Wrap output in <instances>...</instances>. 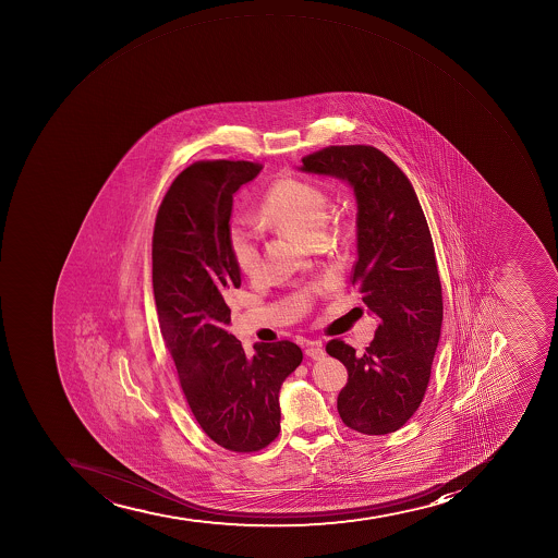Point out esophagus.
I'll return each mask as SVG.
<instances>
[{
    "mask_svg": "<svg viewBox=\"0 0 558 558\" xmlns=\"http://www.w3.org/2000/svg\"><path fill=\"white\" fill-rule=\"evenodd\" d=\"M305 355L311 356L314 361H319L325 356V350H323V344L317 341H311L306 344Z\"/></svg>",
    "mask_w": 558,
    "mask_h": 558,
    "instance_id": "34e87169",
    "label": "esophagus"
}]
</instances>
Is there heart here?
<instances>
[{
  "label": "heart",
  "instance_id": "obj_1",
  "mask_svg": "<svg viewBox=\"0 0 558 558\" xmlns=\"http://www.w3.org/2000/svg\"><path fill=\"white\" fill-rule=\"evenodd\" d=\"M328 213L330 196L323 189L301 178L281 177L267 189L258 222L264 227L286 228L308 241H317L325 230ZM228 247L239 271L244 277H257L262 271L260 246L257 232L250 222H233L228 232Z\"/></svg>",
  "mask_w": 558,
  "mask_h": 558
}]
</instances>
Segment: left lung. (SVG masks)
<instances>
[{"label":"left lung","instance_id":"8db88e82","mask_svg":"<svg viewBox=\"0 0 558 558\" xmlns=\"http://www.w3.org/2000/svg\"><path fill=\"white\" fill-rule=\"evenodd\" d=\"M301 162L303 171L342 178L355 191L351 283L378 316L362 355L341 339L326 344L348 369L337 410L359 434H392L420 409L439 344L442 286L428 222L407 174L375 146H328Z\"/></svg>","mask_w":558,"mask_h":558}]
</instances>
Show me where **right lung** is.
<instances>
[{"label": "right lung", "instance_id": "add662e5", "mask_svg": "<svg viewBox=\"0 0 558 558\" xmlns=\"http://www.w3.org/2000/svg\"><path fill=\"white\" fill-rule=\"evenodd\" d=\"M262 168L247 160L191 163L163 196L151 241L158 325L183 396L208 439L235 453L277 439L280 385L303 361L291 341L257 342L247 355L227 331L228 301L241 287L228 247L233 194Z\"/></svg>", "mask_w": 558, "mask_h": 558}]
</instances>
